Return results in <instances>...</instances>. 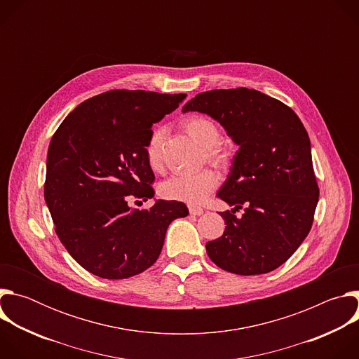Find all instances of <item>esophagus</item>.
Instances as JSON below:
<instances>
[{
  "label": "esophagus",
  "instance_id": "esophagus-1",
  "mask_svg": "<svg viewBox=\"0 0 359 359\" xmlns=\"http://www.w3.org/2000/svg\"><path fill=\"white\" fill-rule=\"evenodd\" d=\"M189 212L193 216H201L204 213V210L201 208H198V206H189Z\"/></svg>",
  "mask_w": 359,
  "mask_h": 359
}]
</instances>
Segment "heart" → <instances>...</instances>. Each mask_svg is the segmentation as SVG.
Segmentation results:
<instances>
[{"instance_id":"1","label":"heart","mask_w":359,"mask_h":359,"mask_svg":"<svg viewBox=\"0 0 359 359\" xmlns=\"http://www.w3.org/2000/svg\"><path fill=\"white\" fill-rule=\"evenodd\" d=\"M186 132L204 149L208 158L213 162L224 159V149L217 143L220 139L219 126L206 116H190L183 122ZM165 129L155 128L144 144V156L149 168L159 172L163 166V143ZM219 184V176L213 170H201L191 175H175L159 186V193L168 200L198 204L206 198Z\"/></svg>"}]
</instances>
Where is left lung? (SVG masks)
<instances>
[{
  "label": "left lung",
  "mask_w": 359,
  "mask_h": 359,
  "mask_svg": "<svg viewBox=\"0 0 359 359\" xmlns=\"http://www.w3.org/2000/svg\"><path fill=\"white\" fill-rule=\"evenodd\" d=\"M182 111L209 115L238 144L217 193L234 209L220 213L226 230L206 244L209 257L240 276L276 270L309 236L320 196L302 122L283 102L247 88L201 92Z\"/></svg>",
  "instance_id": "1"
}]
</instances>
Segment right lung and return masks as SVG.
<instances>
[{
  "label": "right lung",
  "instance_id": "add662e5",
  "mask_svg": "<svg viewBox=\"0 0 359 359\" xmlns=\"http://www.w3.org/2000/svg\"><path fill=\"white\" fill-rule=\"evenodd\" d=\"M186 93L116 89L78 105L50 139L43 197L55 231L86 271L129 278L153 266L169 224L186 217L182 201L130 209L129 196L151 198L155 180L144 156L151 125Z\"/></svg>",
  "mask_w": 359,
  "mask_h": 359
}]
</instances>
